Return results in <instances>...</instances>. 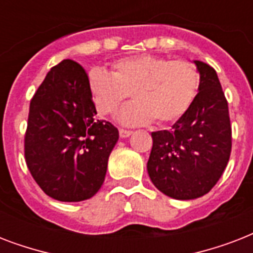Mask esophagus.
<instances>
[{
  "label": "esophagus",
  "mask_w": 253,
  "mask_h": 253,
  "mask_svg": "<svg viewBox=\"0 0 253 253\" xmlns=\"http://www.w3.org/2000/svg\"><path fill=\"white\" fill-rule=\"evenodd\" d=\"M131 134H132V131H130V130H123V128H121V130H119V135H121V138L122 139L128 138Z\"/></svg>",
  "instance_id": "34e87169"
}]
</instances>
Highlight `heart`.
Segmentation results:
<instances>
[{
	"label": "heart",
	"instance_id": "1",
	"mask_svg": "<svg viewBox=\"0 0 253 253\" xmlns=\"http://www.w3.org/2000/svg\"><path fill=\"white\" fill-rule=\"evenodd\" d=\"M89 90L101 114H113L130 95L135 99L117 115L125 126L178 121L192 106L200 86V73L186 60L152 55L125 57L113 71L94 68L87 75Z\"/></svg>",
	"mask_w": 253,
	"mask_h": 253
}]
</instances>
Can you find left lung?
<instances>
[{
	"mask_svg": "<svg viewBox=\"0 0 253 253\" xmlns=\"http://www.w3.org/2000/svg\"><path fill=\"white\" fill-rule=\"evenodd\" d=\"M200 86L172 130L152 132L147 170L152 184L174 200H196L212 189L231 154L228 105L215 69L193 60Z\"/></svg>",
	"mask_w": 253,
	"mask_h": 253,
	"instance_id": "1",
	"label": "left lung"
}]
</instances>
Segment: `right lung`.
Wrapping results in <instances>:
<instances>
[{
    "label": "right lung",
    "instance_id": "1",
    "mask_svg": "<svg viewBox=\"0 0 253 253\" xmlns=\"http://www.w3.org/2000/svg\"><path fill=\"white\" fill-rule=\"evenodd\" d=\"M95 114L86 72L68 59L51 68L30 102L26 163L53 200L80 202L102 186L119 132Z\"/></svg>",
    "mask_w": 253,
    "mask_h": 253
}]
</instances>
